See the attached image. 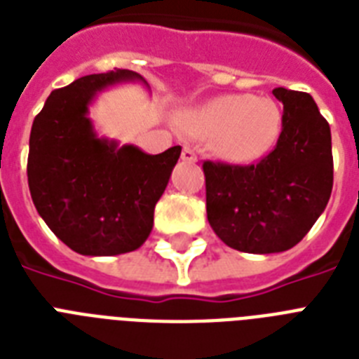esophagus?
Here are the masks:
<instances>
[{"instance_id": "34e87169", "label": "esophagus", "mask_w": 359, "mask_h": 359, "mask_svg": "<svg viewBox=\"0 0 359 359\" xmlns=\"http://www.w3.org/2000/svg\"><path fill=\"white\" fill-rule=\"evenodd\" d=\"M182 160L188 162V164H195V162H197V153H195L191 147H184V149H182Z\"/></svg>"}]
</instances>
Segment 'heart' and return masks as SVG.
<instances>
[{
  "mask_svg": "<svg viewBox=\"0 0 359 359\" xmlns=\"http://www.w3.org/2000/svg\"><path fill=\"white\" fill-rule=\"evenodd\" d=\"M179 125L189 138H214L221 158L247 164L275 147L282 133V110L271 97L225 94L184 110Z\"/></svg>",
  "mask_w": 359,
  "mask_h": 359,
  "instance_id": "b5f03b06",
  "label": "heart"
}]
</instances>
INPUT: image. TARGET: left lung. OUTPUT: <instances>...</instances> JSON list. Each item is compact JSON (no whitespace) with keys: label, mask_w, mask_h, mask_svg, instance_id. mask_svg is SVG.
<instances>
[{"label":"left lung","mask_w":359,"mask_h":359,"mask_svg":"<svg viewBox=\"0 0 359 359\" xmlns=\"http://www.w3.org/2000/svg\"><path fill=\"white\" fill-rule=\"evenodd\" d=\"M273 95L284 104L275 149L252 165L203 164L210 226L250 255L295 247L325 212L334 184L330 125L313 97L282 86Z\"/></svg>","instance_id":"left-lung-1"}]
</instances>
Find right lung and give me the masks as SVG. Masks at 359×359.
Listing matches in <instances>:
<instances>
[{"mask_svg": "<svg viewBox=\"0 0 359 359\" xmlns=\"http://www.w3.org/2000/svg\"><path fill=\"white\" fill-rule=\"evenodd\" d=\"M121 83H142L130 69L81 77L51 92L33 121L27 180L31 197L58 240L84 256H116L144 245L154 206L182 147L147 154L99 136L90 107Z\"/></svg>", "mask_w": 359, "mask_h": 359, "instance_id": "right-lung-1", "label": "right lung"}]
</instances>
